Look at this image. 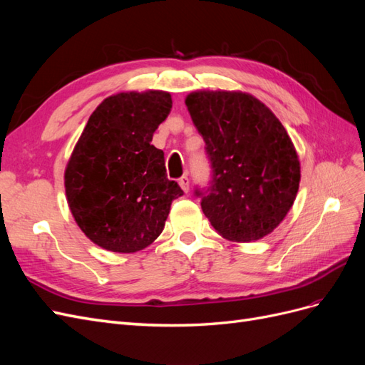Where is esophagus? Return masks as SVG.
I'll use <instances>...</instances> for the list:
<instances>
[{
    "label": "esophagus",
    "mask_w": 365,
    "mask_h": 365,
    "mask_svg": "<svg viewBox=\"0 0 365 365\" xmlns=\"http://www.w3.org/2000/svg\"><path fill=\"white\" fill-rule=\"evenodd\" d=\"M178 182L181 185V189L184 190V193L189 192V178H187V176H181V178L178 180Z\"/></svg>",
    "instance_id": "1"
}]
</instances>
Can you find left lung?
Segmentation results:
<instances>
[{
	"mask_svg": "<svg viewBox=\"0 0 365 365\" xmlns=\"http://www.w3.org/2000/svg\"><path fill=\"white\" fill-rule=\"evenodd\" d=\"M185 106L205 141L213 181L201 207L217 235L259 240L280 225L300 185L288 132L259 98L242 91H193Z\"/></svg>",
	"mask_w": 365,
	"mask_h": 365,
	"instance_id": "1",
	"label": "left lung"
}]
</instances>
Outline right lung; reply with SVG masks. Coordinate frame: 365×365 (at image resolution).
I'll list each match as a JSON object with an SVG mask.
<instances>
[{
  "label": "right lung",
  "instance_id": "right-lung-1",
  "mask_svg": "<svg viewBox=\"0 0 365 365\" xmlns=\"http://www.w3.org/2000/svg\"><path fill=\"white\" fill-rule=\"evenodd\" d=\"M170 108L168 91L109 96L76 143L63 175L67 202L83 235L106 251L149 247L182 195L168 180L163 150L150 145Z\"/></svg>",
  "mask_w": 365,
  "mask_h": 365
}]
</instances>
